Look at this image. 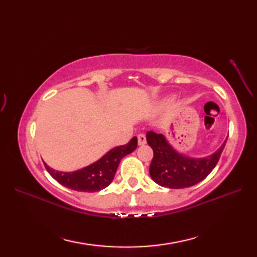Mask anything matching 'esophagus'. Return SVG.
<instances>
[{
  "instance_id": "esophagus-1",
  "label": "esophagus",
  "mask_w": 257,
  "mask_h": 257,
  "mask_svg": "<svg viewBox=\"0 0 257 257\" xmlns=\"http://www.w3.org/2000/svg\"><path fill=\"white\" fill-rule=\"evenodd\" d=\"M146 143H147L146 135H144V134H139V135H138V144H139L140 146H143V145H145Z\"/></svg>"
}]
</instances>
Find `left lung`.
Segmentation results:
<instances>
[{"instance_id":"obj_1","label":"left lung","mask_w":257,"mask_h":257,"mask_svg":"<svg viewBox=\"0 0 257 257\" xmlns=\"http://www.w3.org/2000/svg\"><path fill=\"white\" fill-rule=\"evenodd\" d=\"M147 143L154 150L149 169L152 180L161 187L183 189L192 187L209 176L220 160L226 140L214 154L202 159L178 154L161 134L148 132Z\"/></svg>"}]
</instances>
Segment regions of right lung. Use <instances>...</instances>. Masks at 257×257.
Instances as JSON below:
<instances>
[{"label":"right lung","mask_w":257,"mask_h":257,"mask_svg":"<svg viewBox=\"0 0 257 257\" xmlns=\"http://www.w3.org/2000/svg\"><path fill=\"white\" fill-rule=\"evenodd\" d=\"M137 137H134L127 145L116 147L92 165L74 172H61L44 166L47 172L64 187L80 192H96L108 187L112 182L120 160L137 148Z\"/></svg>","instance_id":"add662e5"}]
</instances>
